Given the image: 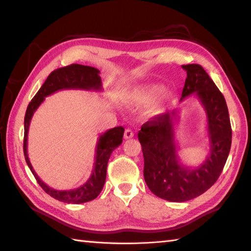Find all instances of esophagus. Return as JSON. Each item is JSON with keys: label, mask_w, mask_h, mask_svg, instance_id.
Instances as JSON below:
<instances>
[{"label": "esophagus", "mask_w": 251, "mask_h": 251, "mask_svg": "<svg viewBox=\"0 0 251 251\" xmlns=\"http://www.w3.org/2000/svg\"><path fill=\"white\" fill-rule=\"evenodd\" d=\"M124 137H125V139L133 138V137H134V131H133V129H130V128H127V129H125Z\"/></svg>", "instance_id": "obj_1"}]
</instances>
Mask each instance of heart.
Here are the masks:
<instances>
[{"instance_id": "heart-1", "label": "heart", "mask_w": 251, "mask_h": 251, "mask_svg": "<svg viewBox=\"0 0 251 251\" xmlns=\"http://www.w3.org/2000/svg\"><path fill=\"white\" fill-rule=\"evenodd\" d=\"M173 93L168 90H164V86L158 83H147L131 87L127 93V101L131 106H145L152 104V110L155 113H160L166 108V106L173 100Z\"/></svg>"}]
</instances>
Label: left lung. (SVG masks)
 Returning <instances> with one entry per match:
<instances>
[{"instance_id": "obj_1", "label": "left lung", "mask_w": 251, "mask_h": 251, "mask_svg": "<svg viewBox=\"0 0 251 251\" xmlns=\"http://www.w3.org/2000/svg\"><path fill=\"white\" fill-rule=\"evenodd\" d=\"M181 67L187 78L180 100L195 93L207 115L210 152L206 160L195 168L179 161L174 131L176 112L151 118L138 131L148 188L156 196L175 202L190 201L209 189L222 174L231 146L230 120L222 92L201 65Z\"/></svg>"}]
</instances>
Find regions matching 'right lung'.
<instances>
[{"mask_svg":"<svg viewBox=\"0 0 251 251\" xmlns=\"http://www.w3.org/2000/svg\"><path fill=\"white\" fill-rule=\"evenodd\" d=\"M62 90H83V91H101V78L100 76V71L92 66H85L79 64H72L69 66L62 67L53 71L46 78L44 84L33 97L31 103L28 104L26 113L24 117V143L23 151L24 157L26 160L27 166L31 169L32 174L39 185L44 189L46 194L57 199L59 201L66 203H83L91 201L99 196L103 189L106 179V169L107 163L113 151L121 145L124 136V127L118 126L112 129L105 131L100 136L99 142L96 145L95 163L93 168L92 175L88 180L77 188L70 190H56L45 184L37 176L34 171L31 161L27 155V134L31 120L39 108V106L43 103L45 97L53 94V93Z\"/></svg>","mask_w":251,"mask_h":251,"instance_id":"right-lung-1","label":"right lung"}]
</instances>
